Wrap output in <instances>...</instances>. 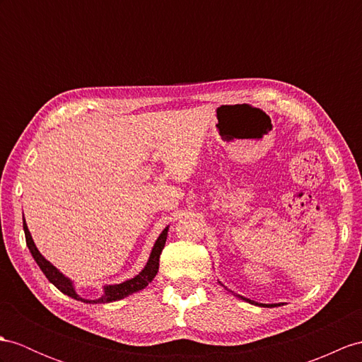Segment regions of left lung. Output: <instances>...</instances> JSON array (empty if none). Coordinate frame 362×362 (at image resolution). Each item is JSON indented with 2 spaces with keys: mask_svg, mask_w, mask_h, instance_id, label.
I'll return each instance as SVG.
<instances>
[{
  "mask_svg": "<svg viewBox=\"0 0 362 362\" xmlns=\"http://www.w3.org/2000/svg\"><path fill=\"white\" fill-rule=\"evenodd\" d=\"M240 298H243V296H240ZM243 299H245V301H249L250 304H255V305H261V307H276V305H279V304H259V303L250 301V299H247V298H243Z\"/></svg>",
  "mask_w": 362,
  "mask_h": 362,
  "instance_id": "8db88e82",
  "label": "left lung"
}]
</instances>
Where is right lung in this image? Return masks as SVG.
<instances>
[{
    "label": "right lung",
    "mask_w": 362,
    "mask_h": 362,
    "mask_svg": "<svg viewBox=\"0 0 362 362\" xmlns=\"http://www.w3.org/2000/svg\"><path fill=\"white\" fill-rule=\"evenodd\" d=\"M23 228H24V235H25V244H28V247L32 253L33 259L37 261L40 269L42 270V273L46 275V278L50 281V283L54 284L58 290H61V292H63L64 295L76 299V301L90 303V304H104V303L118 301V299H122V298H126L132 293L139 292V290H143L146 286H148V283H152V279L156 276L158 269H160V257H161V252L164 249L165 240H167V230H169V227H165L163 233L158 236V240H156L153 249H152V253H151V258H148L146 267L141 270L135 278L127 279L121 284L105 286L104 287V295L98 299H93V301H92V299H84L79 295H76L72 281L66 278L58 269L52 266V264L38 252L37 245H35V243L32 240V235L29 232L28 224H25V219L23 221Z\"/></svg>",
    "instance_id": "right-lung-1"
}]
</instances>
